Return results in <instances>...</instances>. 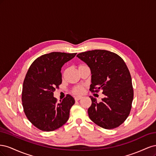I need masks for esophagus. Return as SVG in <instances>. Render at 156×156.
I'll list each match as a JSON object with an SVG mask.
<instances>
[{
	"mask_svg": "<svg viewBox=\"0 0 156 156\" xmlns=\"http://www.w3.org/2000/svg\"><path fill=\"white\" fill-rule=\"evenodd\" d=\"M81 98H82L81 96H76V97H75V101H79V100H81Z\"/></svg>",
	"mask_w": 156,
	"mask_h": 156,
	"instance_id": "34e87169",
	"label": "esophagus"
}]
</instances>
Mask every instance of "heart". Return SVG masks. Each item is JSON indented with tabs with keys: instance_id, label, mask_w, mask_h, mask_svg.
Here are the masks:
<instances>
[{
	"instance_id": "1",
	"label": "heart",
	"mask_w": 156,
	"mask_h": 156,
	"mask_svg": "<svg viewBox=\"0 0 156 156\" xmlns=\"http://www.w3.org/2000/svg\"><path fill=\"white\" fill-rule=\"evenodd\" d=\"M84 66V64H81L79 66ZM84 87L82 86V85H79V86H77V87H74L72 90V92H73V93H74L75 94L79 95V94H83L84 92Z\"/></svg>"
}]
</instances>
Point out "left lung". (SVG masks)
<instances>
[{"instance_id": "left-lung-1", "label": "left lung", "mask_w": 156, "mask_h": 156, "mask_svg": "<svg viewBox=\"0 0 156 156\" xmlns=\"http://www.w3.org/2000/svg\"><path fill=\"white\" fill-rule=\"evenodd\" d=\"M90 68V90L105 95L102 101L90 96L92 105L88 114L98 126L107 129L120 126L128 117L133 99L131 77L127 66L119 55L106 50H92L77 55Z\"/></svg>"}]
</instances>
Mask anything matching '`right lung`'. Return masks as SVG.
<instances>
[{
	"label": "right lung",
	"mask_w": 156,
	"mask_h": 156,
	"mask_svg": "<svg viewBox=\"0 0 156 156\" xmlns=\"http://www.w3.org/2000/svg\"><path fill=\"white\" fill-rule=\"evenodd\" d=\"M77 53L52 52L37 58L23 81L22 105L31 123L44 131H52L68 121L74 98L67 94L60 103L53 92L62 83L61 68Z\"/></svg>",
	"instance_id": "right-lung-1"
}]
</instances>
